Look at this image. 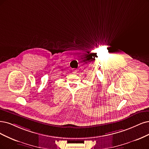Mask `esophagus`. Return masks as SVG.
Instances as JSON below:
<instances>
[{"label": "esophagus", "mask_w": 149, "mask_h": 149, "mask_svg": "<svg viewBox=\"0 0 149 149\" xmlns=\"http://www.w3.org/2000/svg\"><path fill=\"white\" fill-rule=\"evenodd\" d=\"M77 73V70H73V74H76Z\"/></svg>", "instance_id": "34e87169"}]
</instances>
